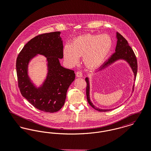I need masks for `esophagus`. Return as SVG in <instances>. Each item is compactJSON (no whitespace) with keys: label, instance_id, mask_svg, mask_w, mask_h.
<instances>
[{"label":"esophagus","instance_id":"esophagus-1","mask_svg":"<svg viewBox=\"0 0 151 151\" xmlns=\"http://www.w3.org/2000/svg\"><path fill=\"white\" fill-rule=\"evenodd\" d=\"M76 75L77 77H79V78H81V77H82V73L81 72V71H78L76 72Z\"/></svg>","mask_w":151,"mask_h":151}]
</instances>
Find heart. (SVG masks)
Segmentation results:
<instances>
[{"label": "heart", "mask_w": 151, "mask_h": 151, "mask_svg": "<svg viewBox=\"0 0 151 151\" xmlns=\"http://www.w3.org/2000/svg\"><path fill=\"white\" fill-rule=\"evenodd\" d=\"M112 47L111 37L107 34H86L74 39L70 46H64L63 55L68 64L76 65L83 56L86 67L94 70L102 64Z\"/></svg>", "instance_id": "1"}]
</instances>
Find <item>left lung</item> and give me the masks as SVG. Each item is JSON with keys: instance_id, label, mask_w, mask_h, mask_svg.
Wrapping results in <instances>:
<instances>
[{"instance_id": "1", "label": "left lung", "mask_w": 151, "mask_h": 151, "mask_svg": "<svg viewBox=\"0 0 151 151\" xmlns=\"http://www.w3.org/2000/svg\"><path fill=\"white\" fill-rule=\"evenodd\" d=\"M117 45L115 49V52L106 60L105 61L104 64L101 65V69L107 67L110 64L114 63V61H116L119 59H123L126 60L129 64H130V67L132 68L133 71L134 73V81H135V78L137 76V60L136 56L134 54V51L132 47L129 45V43L126 39L121 35L117 32ZM87 86H86V96H87V100L88 103L94 109L100 111V112H106L110 111V109H100L99 108H97L94 106V105L91 103L90 100L89 96V83L88 79L87 78L85 79ZM134 89V84L133 86V90Z\"/></svg>"}]
</instances>
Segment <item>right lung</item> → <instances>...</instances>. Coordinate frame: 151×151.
I'll return each instance as SVG.
<instances>
[{"mask_svg": "<svg viewBox=\"0 0 151 151\" xmlns=\"http://www.w3.org/2000/svg\"><path fill=\"white\" fill-rule=\"evenodd\" d=\"M60 32L41 34L29 40L19 52L16 61L18 86L22 96L35 108L45 112L58 111L64 105L68 88L75 80L74 70L61 66L63 45ZM39 53L47 57L48 75L43 86L34 87L27 74L30 60Z\"/></svg>", "mask_w": 151, "mask_h": 151, "instance_id": "obj_1", "label": "right lung"}]
</instances>
